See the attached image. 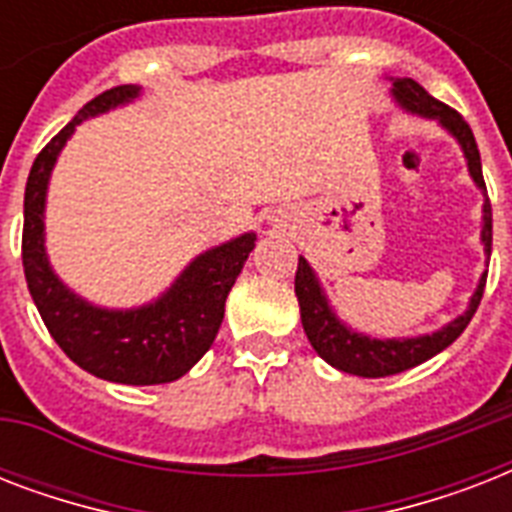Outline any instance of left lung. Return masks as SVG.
<instances>
[{
	"instance_id": "left-lung-1",
	"label": "left lung",
	"mask_w": 512,
	"mask_h": 512,
	"mask_svg": "<svg viewBox=\"0 0 512 512\" xmlns=\"http://www.w3.org/2000/svg\"><path fill=\"white\" fill-rule=\"evenodd\" d=\"M393 92L401 100V106L414 111V114L430 116L444 124L446 130L452 132L454 138L460 140L465 159H468V170L476 180L478 188H484V172H481V154H478L476 138L470 124L462 119L460 111H454L452 106H446L441 100L425 92V87L414 82V79H396L393 82ZM484 239L486 255H492V204L486 199L484 204ZM486 287V273L481 276L476 295L470 300V308L462 313L460 319H454L449 327L438 329L433 335L412 337V340H369L364 335L350 332L335 319V313L329 311L327 297L321 295V287L316 276H313L311 265L305 263V257H300L295 273V295L300 300V319H303V329L308 340H311L313 350L319 353L327 364H332L340 372L358 374V377H390V374L406 372L412 366L428 361L444 348H449L457 337L465 332V327L473 319V313L481 305Z\"/></svg>"
}]
</instances>
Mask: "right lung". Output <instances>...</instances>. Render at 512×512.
Here are the masks:
<instances>
[{
	"label": "right lung",
	"mask_w": 512,
	"mask_h": 512,
	"mask_svg": "<svg viewBox=\"0 0 512 512\" xmlns=\"http://www.w3.org/2000/svg\"><path fill=\"white\" fill-rule=\"evenodd\" d=\"M138 87H114L92 98L34 159L23 196V273L44 327L76 366L100 380L122 385H159L183 377L215 342L223 324L225 297L244 260L255 249V233L199 255L172 289L138 311H100L68 292L44 255V193L52 164L68 135L87 116L127 103Z\"/></svg>",
	"instance_id": "1"
}]
</instances>
